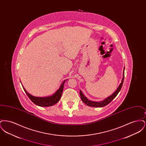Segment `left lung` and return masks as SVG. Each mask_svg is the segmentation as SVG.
I'll list each match as a JSON object with an SVG mask.
<instances>
[{"label": "left lung", "mask_w": 146, "mask_h": 146, "mask_svg": "<svg viewBox=\"0 0 146 146\" xmlns=\"http://www.w3.org/2000/svg\"><path fill=\"white\" fill-rule=\"evenodd\" d=\"M124 70H125V68L124 69ZM124 72L123 78L122 79L121 83L119 85V86H118V88L116 91L110 96L105 98L104 100H103L102 101H100V102H94V101H90L89 100H88L86 97L84 95L82 91L81 90L80 91V97H81V99H82V101L85 104H86L87 106L92 107H102L107 106V104H109L115 97L117 96L118 93L121 90V87L123 86V82H124Z\"/></svg>", "instance_id": "1"}]
</instances>
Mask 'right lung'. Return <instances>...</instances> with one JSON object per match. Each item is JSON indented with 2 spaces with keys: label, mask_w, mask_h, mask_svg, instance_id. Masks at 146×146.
Wrapping results in <instances>:
<instances>
[{
  "label": "right lung",
  "mask_w": 146,
  "mask_h": 146,
  "mask_svg": "<svg viewBox=\"0 0 146 146\" xmlns=\"http://www.w3.org/2000/svg\"><path fill=\"white\" fill-rule=\"evenodd\" d=\"M65 80L61 84L60 88L56 91L55 94H54L48 97H35L31 94H28V92L25 90V89L23 87V90L27 95L29 98L36 105H38L40 107H50L51 106H53L56 104H57L59 100H60L62 94L64 84L65 83V82L67 80Z\"/></svg>",
  "instance_id": "obj_1"
}]
</instances>
